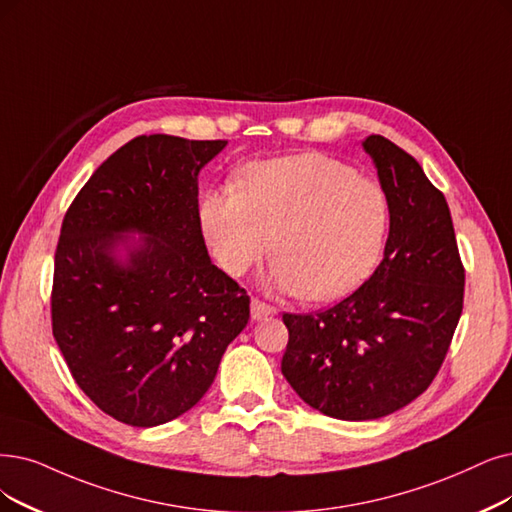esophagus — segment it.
I'll return each mask as SVG.
<instances>
[{"instance_id":"34e87169","label":"esophagus","mask_w":512,"mask_h":512,"mask_svg":"<svg viewBox=\"0 0 512 512\" xmlns=\"http://www.w3.org/2000/svg\"><path fill=\"white\" fill-rule=\"evenodd\" d=\"M252 319L254 321H260V319H267V317H273V315H277V309L275 306H271V304H267V302H262V300H258V298H252Z\"/></svg>"}]
</instances>
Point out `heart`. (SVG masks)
<instances>
[{"mask_svg":"<svg viewBox=\"0 0 512 512\" xmlns=\"http://www.w3.org/2000/svg\"><path fill=\"white\" fill-rule=\"evenodd\" d=\"M201 229L222 271H250L271 250L283 292L327 302L353 292L380 258L388 201L378 182L323 153L245 166L237 189L201 197Z\"/></svg>","mask_w":512,"mask_h":512,"instance_id":"b5f03b06","label":"heart"}]
</instances>
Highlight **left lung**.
Listing matches in <instances>:
<instances>
[{"label": "left lung", "instance_id": "8db88e82", "mask_svg": "<svg viewBox=\"0 0 512 512\" xmlns=\"http://www.w3.org/2000/svg\"><path fill=\"white\" fill-rule=\"evenodd\" d=\"M388 201L384 258L330 309L283 313L281 372L298 397L338 420H376L422 395L452 344L464 267L452 214L420 163L380 134L363 140Z\"/></svg>", "mask_w": 512, "mask_h": 512}]
</instances>
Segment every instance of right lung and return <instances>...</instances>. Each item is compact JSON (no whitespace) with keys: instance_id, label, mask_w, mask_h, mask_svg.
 Segmentation results:
<instances>
[{"instance_id":"1","label":"right lung","mask_w":512,"mask_h":512,"mask_svg":"<svg viewBox=\"0 0 512 512\" xmlns=\"http://www.w3.org/2000/svg\"><path fill=\"white\" fill-rule=\"evenodd\" d=\"M224 147L136 136L65 214L52 334L77 386L124 424L147 428L189 412L250 319V296L212 264L199 220L197 174Z\"/></svg>"}]
</instances>
